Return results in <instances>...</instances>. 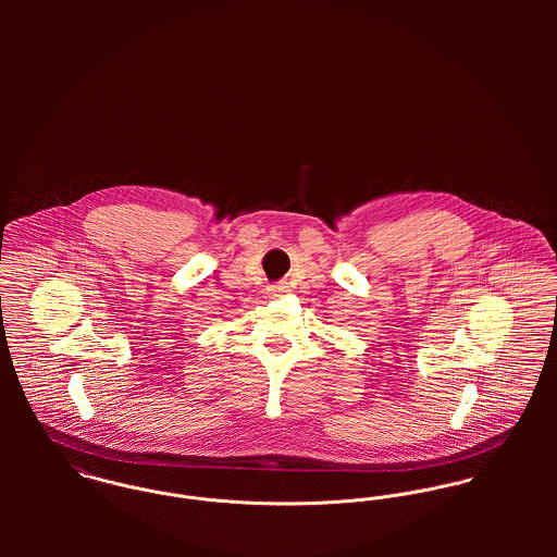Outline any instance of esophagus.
I'll return each mask as SVG.
<instances>
[{
    "mask_svg": "<svg viewBox=\"0 0 557 557\" xmlns=\"http://www.w3.org/2000/svg\"><path fill=\"white\" fill-rule=\"evenodd\" d=\"M268 292H270V296H283V294H287L289 292V287H287V283H274V285H268Z\"/></svg>",
    "mask_w": 557,
    "mask_h": 557,
    "instance_id": "34e87169",
    "label": "esophagus"
}]
</instances>
